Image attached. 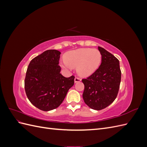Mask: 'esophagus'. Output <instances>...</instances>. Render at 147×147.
I'll list each match as a JSON object with an SVG mask.
<instances>
[{
    "mask_svg": "<svg viewBox=\"0 0 147 147\" xmlns=\"http://www.w3.org/2000/svg\"><path fill=\"white\" fill-rule=\"evenodd\" d=\"M82 80H81V78H79V77H76L75 78V79H74V82H75V83H77V82H80Z\"/></svg>",
    "mask_w": 147,
    "mask_h": 147,
    "instance_id": "esophagus-1",
    "label": "esophagus"
}]
</instances>
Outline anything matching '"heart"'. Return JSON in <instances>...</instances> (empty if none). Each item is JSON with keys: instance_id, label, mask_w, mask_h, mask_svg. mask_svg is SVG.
I'll list each match as a JSON object with an SVG mask.
<instances>
[{"instance_id": "heart-1", "label": "heart", "mask_w": 147, "mask_h": 147, "mask_svg": "<svg viewBox=\"0 0 147 147\" xmlns=\"http://www.w3.org/2000/svg\"><path fill=\"white\" fill-rule=\"evenodd\" d=\"M102 60L100 52L97 49L80 48L67 53L64 56L65 63L77 67L78 74L82 77H88L98 69ZM63 67L67 65L62 64Z\"/></svg>"}]
</instances>
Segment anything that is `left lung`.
<instances>
[{
  "mask_svg": "<svg viewBox=\"0 0 147 147\" xmlns=\"http://www.w3.org/2000/svg\"><path fill=\"white\" fill-rule=\"evenodd\" d=\"M98 49L102 55L101 64L90 76L82 79L84 102L96 110L106 108L116 99L121 77L119 60L104 48L98 47Z\"/></svg>",
  "mask_w": 147,
  "mask_h": 147,
  "instance_id": "obj_1",
  "label": "left lung"
}]
</instances>
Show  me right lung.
Wrapping results in <instances>:
<instances>
[{
    "label": "right lung",
    "mask_w": 147,
    "mask_h": 147,
    "mask_svg": "<svg viewBox=\"0 0 147 147\" xmlns=\"http://www.w3.org/2000/svg\"><path fill=\"white\" fill-rule=\"evenodd\" d=\"M60 55L56 50L44 51L31 60L26 72V96L31 104L43 111L58 107L74 84V75L66 78L60 73Z\"/></svg>",
    "instance_id": "obj_1"
}]
</instances>
